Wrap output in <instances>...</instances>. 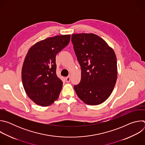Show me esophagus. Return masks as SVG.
Segmentation results:
<instances>
[{
    "instance_id": "obj_1",
    "label": "esophagus",
    "mask_w": 145,
    "mask_h": 145,
    "mask_svg": "<svg viewBox=\"0 0 145 145\" xmlns=\"http://www.w3.org/2000/svg\"><path fill=\"white\" fill-rule=\"evenodd\" d=\"M65 79H66V81H67V82H69L70 81H71V77L70 76H68V77H66Z\"/></svg>"
}]
</instances>
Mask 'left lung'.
Returning <instances> with one entry per match:
<instances>
[{"label": "left lung", "instance_id": "1", "mask_svg": "<svg viewBox=\"0 0 145 145\" xmlns=\"http://www.w3.org/2000/svg\"><path fill=\"white\" fill-rule=\"evenodd\" d=\"M72 42L81 69V81L74 86V91L86 104L100 105L116 84V54L104 39L93 33L73 34Z\"/></svg>", "mask_w": 145, "mask_h": 145}]
</instances>
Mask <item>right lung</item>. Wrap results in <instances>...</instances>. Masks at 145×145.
Listing matches in <instances>:
<instances>
[{"mask_svg": "<svg viewBox=\"0 0 145 145\" xmlns=\"http://www.w3.org/2000/svg\"><path fill=\"white\" fill-rule=\"evenodd\" d=\"M70 39V34L48 37L28 50L22 68V81L27 95L36 105L48 106L58 99L63 82L56 74V56Z\"/></svg>", "mask_w": 145, "mask_h": 145, "instance_id": "1", "label": "right lung"}]
</instances>
